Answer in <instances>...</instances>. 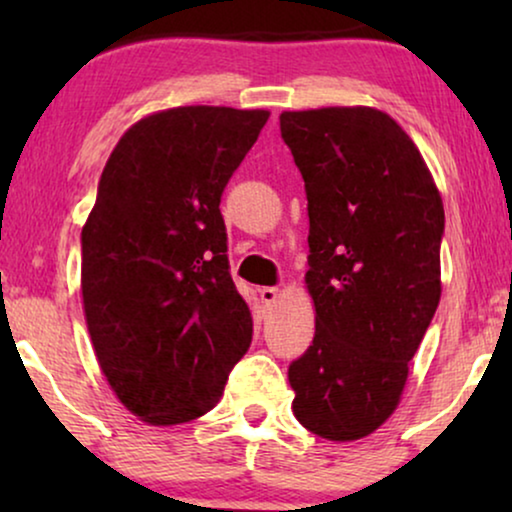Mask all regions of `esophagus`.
<instances>
[{
	"instance_id": "esophagus-1",
	"label": "esophagus",
	"mask_w": 512,
	"mask_h": 512,
	"mask_svg": "<svg viewBox=\"0 0 512 512\" xmlns=\"http://www.w3.org/2000/svg\"><path fill=\"white\" fill-rule=\"evenodd\" d=\"M277 298H279V289H275V286H263V289H261V300H263L265 305H272Z\"/></svg>"
}]
</instances>
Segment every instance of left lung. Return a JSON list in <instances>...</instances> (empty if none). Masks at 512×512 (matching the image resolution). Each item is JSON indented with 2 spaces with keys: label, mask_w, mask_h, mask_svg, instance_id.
I'll use <instances>...</instances> for the list:
<instances>
[{
  "label": "left lung",
  "mask_w": 512,
  "mask_h": 512,
  "mask_svg": "<svg viewBox=\"0 0 512 512\" xmlns=\"http://www.w3.org/2000/svg\"><path fill=\"white\" fill-rule=\"evenodd\" d=\"M279 130L305 181L317 310L312 345L289 366L293 415L321 438L356 440L396 410L436 314L443 200L382 111H284Z\"/></svg>",
  "instance_id": "left-lung-1"
}]
</instances>
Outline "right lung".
I'll list each match as a JSON object with an SVG mask.
<instances>
[{
    "instance_id": "add662e5",
    "label": "right lung",
    "mask_w": 512,
    "mask_h": 512,
    "mask_svg": "<svg viewBox=\"0 0 512 512\" xmlns=\"http://www.w3.org/2000/svg\"><path fill=\"white\" fill-rule=\"evenodd\" d=\"M268 116L160 111L132 125L104 165L81 230L83 310L104 377L149 424L212 410L251 345L219 205Z\"/></svg>"
}]
</instances>
